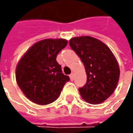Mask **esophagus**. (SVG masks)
<instances>
[{
	"label": "esophagus",
	"mask_w": 133,
	"mask_h": 133,
	"mask_svg": "<svg viewBox=\"0 0 133 133\" xmlns=\"http://www.w3.org/2000/svg\"><path fill=\"white\" fill-rule=\"evenodd\" d=\"M69 78L71 81H73L74 80V73H71L69 75Z\"/></svg>",
	"instance_id": "1"
}]
</instances>
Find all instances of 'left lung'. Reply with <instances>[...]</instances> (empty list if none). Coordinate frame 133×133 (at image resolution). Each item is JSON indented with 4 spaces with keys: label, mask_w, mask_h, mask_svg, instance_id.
<instances>
[{
    "label": "left lung",
    "mask_w": 133,
    "mask_h": 133,
    "mask_svg": "<svg viewBox=\"0 0 133 133\" xmlns=\"http://www.w3.org/2000/svg\"><path fill=\"white\" fill-rule=\"evenodd\" d=\"M69 46L84 63L87 84L79 89L81 98L92 104L105 101L116 89L120 77L119 65L104 43L90 36L74 37Z\"/></svg>",
    "instance_id": "left-lung-1"
}]
</instances>
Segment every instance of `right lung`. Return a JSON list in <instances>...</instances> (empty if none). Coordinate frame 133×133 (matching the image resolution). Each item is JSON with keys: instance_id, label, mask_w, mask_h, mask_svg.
<instances>
[{"instance_id": "add662e5", "label": "right lung", "mask_w": 133, "mask_h": 133, "mask_svg": "<svg viewBox=\"0 0 133 133\" xmlns=\"http://www.w3.org/2000/svg\"><path fill=\"white\" fill-rule=\"evenodd\" d=\"M67 42L64 38L41 40L29 48L18 61L15 69L17 84L33 103L46 105L54 102L69 81L56 61Z\"/></svg>"}]
</instances>
